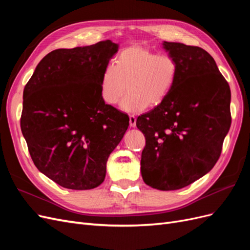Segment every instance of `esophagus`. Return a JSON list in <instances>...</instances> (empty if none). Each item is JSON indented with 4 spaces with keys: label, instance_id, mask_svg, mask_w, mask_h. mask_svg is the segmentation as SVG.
<instances>
[{
    "label": "esophagus",
    "instance_id": "obj_1",
    "mask_svg": "<svg viewBox=\"0 0 250 250\" xmlns=\"http://www.w3.org/2000/svg\"><path fill=\"white\" fill-rule=\"evenodd\" d=\"M129 125L130 127H135V125H137V118H135L133 115L129 116Z\"/></svg>",
    "mask_w": 250,
    "mask_h": 250
}]
</instances>
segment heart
Masks as SVG:
<instances>
[{"label": "heart", "mask_w": 250, "mask_h": 250, "mask_svg": "<svg viewBox=\"0 0 250 250\" xmlns=\"http://www.w3.org/2000/svg\"><path fill=\"white\" fill-rule=\"evenodd\" d=\"M179 72L177 60L169 54H157L141 46L121 50L115 63L104 66L100 79V96L115 105L127 88L120 107L135 113L162 104L172 92Z\"/></svg>", "instance_id": "heart-1"}]
</instances>
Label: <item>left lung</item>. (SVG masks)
<instances>
[{"instance_id":"left-lung-1","label":"left lung","mask_w":250,"mask_h":250,"mask_svg":"<svg viewBox=\"0 0 250 250\" xmlns=\"http://www.w3.org/2000/svg\"><path fill=\"white\" fill-rule=\"evenodd\" d=\"M163 47L177 60L178 77L167 99L140 116L137 127L146 139L144 181L173 191L206 175L217 163L231 123L230 88L206 50L168 42Z\"/></svg>"}]
</instances>
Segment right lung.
I'll return each mask as SVG.
<instances>
[{
  "instance_id": "add662e5",
  "label": "right lung",
  "mask_w": 250,
  "mask_h": 250,
  "mask_svg": "<svg viewBox=\"0 0 250 250\" xmlns=\"http://www.w3.org/2000/svg\"><path fill=\"white\" fill-rule=\"evenodd\" d=\"M118 50L107 40L52 51L24 88L21 129L29 153L37 169L63 188L100 186L108 156L129 126V117L100 96L103 69Z\"/></svg>"
}]
</instances>
